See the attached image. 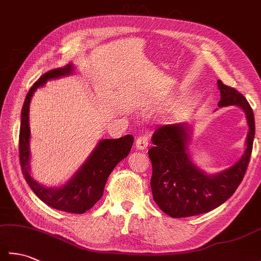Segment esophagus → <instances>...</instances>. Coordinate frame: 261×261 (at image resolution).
<instances>
[{"instance_id":"esophagus-1","label":"esophagus","mask_w":261,"mask_h":261,"mask_svg":"<svg viewBox=\"0 0 261 261\" xmlns=\"http://www.w3.org/2000/svg\"><path fill=\"white\" fill-rule=\"evenodd\" d=\"M149 145V136L147 134H143L141 136L138 137V139L136 140V148L138 150H145V149Z\"/></svg>"}]
</instances>
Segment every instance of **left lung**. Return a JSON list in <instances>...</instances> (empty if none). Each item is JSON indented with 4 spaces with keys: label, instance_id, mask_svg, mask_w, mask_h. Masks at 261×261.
<instances>
[{
    "label": "left lung",
    "instance_id": "8db88e82",
    "mask_svg": "<svg viewBox=\"0 0 261 261\" xmlns=\"http://www.w3.org/2000/svg\"><path fill=\"white\" fill-rule=\"evenodd\" d=\"M221 94L219 108H240L246 114L248 135L246 150L238 162L220 173L206 174L192 162L190 146L192 126L186 123L167 124L159 127L151 138L149 149L152 164L150 186L153 201L171 218L206 213L220 206L232 196L246 174L250 160L254 116L246 97L233 87L218 81Z\"/></svg>",
    "mask_w": 261,
    "mask_h": 261
}]
</instances>
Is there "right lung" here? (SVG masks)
<instances>
[{"label":"right lung","instance_id":"1","mask_svg":"<svg viewBox=\"0 0 261 261\" xmlns=\"http://www.w3.org/2000/svg\"><path fill=\"white\" fill-rule=\"evenodd\" d=\"M74 70L73 64H68L64 68L49 70L28 92L21 111L19 154L22 173L28 185L43 203L64 212L82 214L92 208L102 197L110 174L115 166L129 154L134 137L127 135L119 139L99 140L84 164L63 185L48 187L33 178L30 174L29 111L31 98L37 88L45 85L48 81L71 75Z\"/></svg>","mask_w":261,"mask_h":261}]
</instances>
